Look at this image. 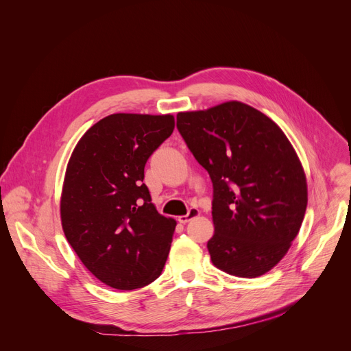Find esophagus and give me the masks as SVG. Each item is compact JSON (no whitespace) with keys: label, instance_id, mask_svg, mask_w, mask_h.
<instances>
[{"label":"esophagus","instance_id":"34e87169","mask_svg":"<svg viewBox=\"0 0 351 351\" xmlns=\"http://www.w3.org/2000/svg\"><path fill=\"white\" fill-rule=\"evenodd\" d=\"M198 215H199V210H198V208H190V210H189V213H187L186 215L179 217V218H178V221H179L180 223H187V222H190L191 219L197 218Z\"/></svg>","mask_w":351,"mask_h":351}]
</instances>
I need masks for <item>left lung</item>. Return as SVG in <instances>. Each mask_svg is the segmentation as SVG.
I'll return each instance as SVG.
<instances>
[{"label":"left lung","instance_id":"1","mask_svg":"<svg viewBox=\"0 0 351 351\" xmlns=\"http://www.w3.org/2000/svg\"><path fill=\"white\" fill-rule=\"evenodd\" d=\"M176 119L213 180V264L239 278L267 274L289 252L307 208L295 149L271 118L240 101L179 112Z\"/></svg>","mask_w":351,"mask_h":351}]
</instances>
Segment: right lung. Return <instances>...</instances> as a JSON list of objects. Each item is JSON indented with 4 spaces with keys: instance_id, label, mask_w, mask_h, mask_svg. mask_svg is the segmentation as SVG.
Listing matches in <instances>:
<instances>
[{
    "instance_id": "1",
    "label": "right lung",
    "mask_w": 351,
    "mask_h": 351,
    "mask_svg": "<svg viewBox=\"0 0 351 351\" xmlns=\"http://www.w3.org/2000/svg\"><path fill=\"white\" fill-rule=\"evenodd\" d=\"M173 128L171 114H112L82 136L69 158L62 229L83 265L110 287L147 286L167 263L176 221L158 214L143 179Z\"/></svg>"
}]
</instances>
